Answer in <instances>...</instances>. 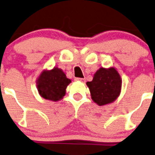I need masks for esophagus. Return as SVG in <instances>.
<instances>
[{"mask_svg":"<svg viewBox=\"0 0 155 155\" xmlns=\"http://www.w3.org/2000/svg\"><path fill=\"white\" fill-rule=\"evenodd\" d=\"M75 80L81 81L82 83H84V82H85V79H84V78H75Z\"/></svg>","mask_w":155,"mask_h":155,"instance_id":"1","label":"esophagus"}]
</instances>
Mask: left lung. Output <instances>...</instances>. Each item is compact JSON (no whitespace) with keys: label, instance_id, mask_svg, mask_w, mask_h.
Segmentation results:
<instances>
[{"label":"left lung","instance_id":"left-lung-1","mask_svg":"<svg viewBox=\"0 0 155 155\" xmlns=\"http://www.w3.org/2000/svg\"><path fill=\"white\" fill-rule=\"evenodd\" d=\"M122 80L115 68H100L96 71L92 81L87 82L91 96L98 106L114 102L119 97Z\"/></svg>","mask_w":155,"mask_h":155}]
</instances>
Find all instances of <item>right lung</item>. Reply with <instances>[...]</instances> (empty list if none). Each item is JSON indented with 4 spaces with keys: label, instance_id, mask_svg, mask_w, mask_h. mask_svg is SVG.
I'll return each instance as SVG.
<instances>
[{
    "label": "right lung",
    "instance_id": "obj_1",
    "mask_svg": "<svg viewBox=\"0 0 155 155\" xmlns=\"http://www.w3.org/2000/svg\"><path fill=\"white\" fill-rule=\"evenodd\" d=\"M62 69L54 67L51 70H43L36 80L38 91L45 99L58 102L65 95L66 88L71 83Z\"/></svg>",
    "mask_w": 155,
    "mask_h": 155
}]
</instances>
